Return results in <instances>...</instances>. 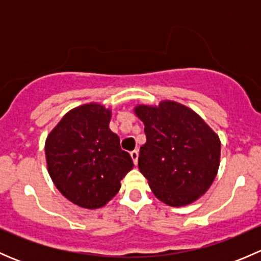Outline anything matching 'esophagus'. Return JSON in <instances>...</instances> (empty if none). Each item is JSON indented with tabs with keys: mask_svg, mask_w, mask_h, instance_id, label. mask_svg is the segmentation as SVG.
I'll return each instance as SVG.
<instances>
[{
	"mask_svg": "<svg viewBox=\"0 0 261 261\" xmlns=\"http://www.w3.org/2000/svg\"><path fill=\"white\" fill-rule=\"evenodd\" d=\"M130 155H131V158H133V160H134V164H138V159H139V151L138 150H133V151L130 152Z\"/></svg>",
	"mask_w": 261,
	"mask_h": 261,
	"instance_id": "34e87169",
	"label": "esophagus"
}]
</instances>
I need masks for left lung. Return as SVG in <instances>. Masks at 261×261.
Segmentation results:
<instances>
[{
  "instance_id": "8db88e82",
  "label": "left lung",
  "mask_w": 261,
  "mask_h": 261,
  "mask_svg": "<svg viewBox=\"0 0 261 261\" xmlns=\"http://www.w3.org/2000/svg\"><path fill=\"white\" fill-rule=\"evenodd\" d=\"M145 125L139 169L152 193L173 207L186 206L206 193L217 174L221 143L196 112L173 101L138 106Z\"/></svg>"
}]
</instances>
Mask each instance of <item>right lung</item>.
Here are the masks:
<instances>
[{"mask_svg":"<svg viewBox=\"0 0 261 261\" xmlns=\"http://www.w3.org/2000/svg\"><path fill=\"white\" fill-rule=\"evenodd\" d=\"M111 111L97 103L68 112L45 143L49 174L60 193L83 208L105 206L133 169L130 154L109 128Z\"/></svg>","mask_w":261,"mask_h":261,"instance_id":"1","label":"right lung"}]
</instances>
